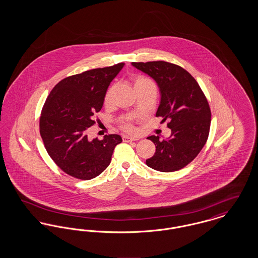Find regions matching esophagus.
Here are the masks:
<instances>
[{"mask_svg": "<svg viewBox=\"0 0 258 258\" xmlns=\"http://www.w3.org/2000/svg\"><path fill=\"white\" fill-rule=\"evenodd\" d=\"M135 140H139V138H137V137H132V136H127V135H123V141H124V142L135 141Z\"/></svg>", "mask_w": 258, "mask_h": 258, "instance_id": "1", "label": "esophagus"}]
</instances>
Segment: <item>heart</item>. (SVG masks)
<instances>
[{
  "label": "heart",
  "instance_id": "b5f03b06",
  "mask_svg": "<svg viewBox=\"0 0 258 258\" xmlns=\"http://www.w3.org/2000/svg\"><path fill=\"white\" fill-rule=\"evenodd\" d=\"M155 86L154 82L149 79L147 77L144 76H136L134 78V88L135 91L137 93L139 90L146 88V87ZM117 90V86L113 85L111 86L105 93V96L103 98V104L106 107H110L111 105L113 104V98H114V95L116 93ZM119 123H120V126L123 128V131L128 132V133H133L135 132V126L133 124V118L131 116H122L119 119Z\"/></svg>",
  "mask_w": 258,
  "mask_h": 258
}]
</instances>
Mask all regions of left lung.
Returning a JSON list of instances; mask_svg holds the SVG:
<instances>
[{
  "instance_id": "1",
  "label": "left lung",
  "mask_w": 258,
  "mask_h": 258,
  "mask_svg": "<svg viewBox=\"0 0 258 258\" xmlns=\"http://www.w3.org/2000/svg\"><path fill=\"white\" fill-rule=\"evenodd\" d=\"M132 64L157 82L160 102L156 116L162 117V122L168 119L171 130L167 139L148 137L156 145V153L146 164L158 171H177L197 158L208 139L211 110L207 98L197 80L177 64L164 61Z\"/></svg>"
}]
</instances>
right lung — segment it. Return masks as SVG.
Here are the masks:
<instances>
[{
  "label": "right lung",
  "instance_id": "right-lung-1",
  "mask_svg": "<svg viewBox=\"0 0 258 258\" xmlns=\"http://www.w3.org/2000/svg\"><path fill=\"white\" fill-rule=\"evenodd\" d=\"M123 62L95 69L61 80L41 110L39 132L50 158L67 174L91 180L110 164L113 151L122 137L104 135L92 141L86 135L94 113L99 112L111 81L120 73Z\"/></svg>",
  "mask_w": 258,
  "mask_h": 258
}]
</instances>
